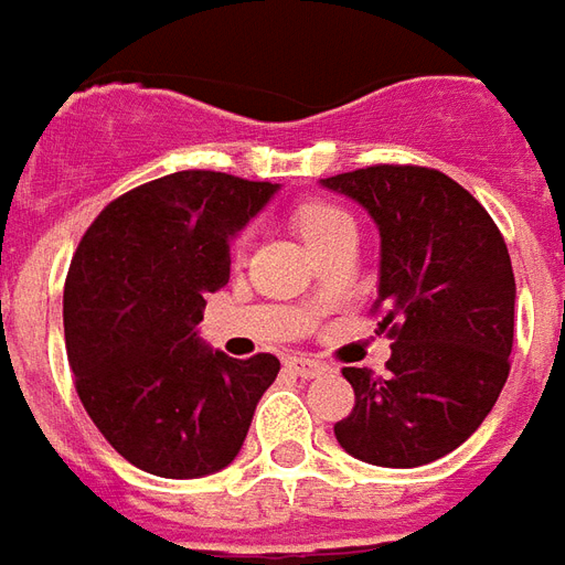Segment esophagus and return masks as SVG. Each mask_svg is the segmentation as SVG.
Instances as JSON below:
<instances>
[{"mask_svg":"<svg viewBox=\"0 0 565 565\" xmlns=\"http://www.w3.org/2000/svg\"><path fill=\"white\" fill-rule=\"evenodd\" d=\"M287 369L299 375V379H320V375H327L330 366L323 363V360H311V356H290L287 360Z\"/></svg>","mask_w":565,"mask_h":565,"instance_id":"obj_1","label":"esophagus"}]
</instances>
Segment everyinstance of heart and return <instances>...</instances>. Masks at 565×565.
<instances>
[{
  "mask_svg": "<svg viewBox=\"0 0 565 565\" xmlns=\"http://www.w3.org/2000/svg\"><path fill=\"white\" fill-rule=\"evenodd\" d=\"M296 221H299V233H302L308 247L318 245L320 238L339 233L344 226H354L348 211H342L339 205H327V202H311V205H306V209L299 211Z\"/></svg>",
  "mask_w": 565,
  "mask_h": 565,
  "instance_id": "b5f03b06",
  "label": "heart"
}]
</instances>
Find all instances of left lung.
I'll return each mask as SVG.
<instances>
[{"label": "left lung", "mask_w": 565, "mask_h": 565, "mask_svg": "<svg viewBox=\"0 0 565 565\" xmlns=\"http://www.w3.org/2000/svg\"><path fill=\"white\" fill-rule=\"evenodd\" d=\"M354 199L381 235L379 302L391 332L387 375L348 366L354 412L335 424L351 457L415 469L460 448L509 379L514 271L481 202L424 166H369L320 178Z\"/></svg>", "instance_id": "left-lung-1"}]
</instances>
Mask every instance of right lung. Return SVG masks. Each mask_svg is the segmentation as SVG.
Wrapping results in <instances>:
<instances>
[{
    "label": "right lung",
    "mask_w": 565,
    "mask_h": 565,
    "mask_svg": "<svg viewBox=\"0 0 565 565\" xmlns=\"http://www.w3.org/2000/svg\"><path fill=\"white\" fill-rule=\"evenodd\" d=\"M275 193L174 172L115 199L81 238L63 294L68 366L93 424L145 472H221L278 379V356L233 360L196 330L205 294L230 281V242Z\"/></svg>",
    "instance_id": "obj_1"
}]
</instances>
